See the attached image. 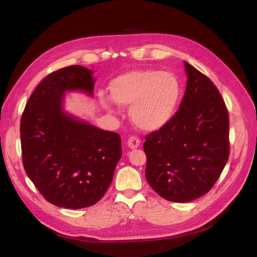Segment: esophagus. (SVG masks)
<instances>
[{"mask_svg":"<svg viewBox=\"0 0 257 257\" xmlns=\"http://www.w3.org/2000/svg\"><path fill=\"white\" fill-rule=\"evenodd\" d=\"M140 143H141V140H140L138 137H136V136H132V137L127 140L128 148H130V149H133V150H135V149L139 148Z\"/></svg>","mask_w":257,"mask_h":257,"instance_id":"obj_1","label":"esophagus"}]
</instances>
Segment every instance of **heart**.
I'll return each instance as SVG.
<instances>
[{
	"label": "heart",
	"mask_w": 257,
	"mask_h": 257,
	"mask_svg": "<svg viewBox=\"0 0 257 257\" xmlns=\"http://www.w3.org/2000/svg\"><path fill=\"white\" fill-rule=\"evenodd\" d=\"M109 93L115 102L131 106L134 124L148 132L160 130L172 120L182 96V85L172 73L156 69H136L109 81ZM102 106L115 111V103L99 95Z\"/></svg>",
	"instance_id": "obj_1"
}]
</instances>
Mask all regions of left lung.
I'll return each instance as SVG.
<instances>
[{"label": "left lung", "instance_id": "1", "mask_svg": "<svg viewBox=\"0 0 257 257\" xmlns=\"http://www.w3.org/2000/svg\"><path fill=\"white\" fill-rule=\"evenodd\" d=\"M187 87L167 124L145 137V178L163 199L185 203L208 192L229 158V115L215 84L184 62Z\"/></svg>", "mask_w": 257, "mask_h": 257}]
</instances>
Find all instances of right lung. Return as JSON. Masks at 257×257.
Returning <instances> with one entry per match:
<instances>
[{"label":"right lung","mask_w":257,"mask_h":257,"mask_svg":"<svg viewBox=\"0 0 257 257\" xmlns=\"http://www.w3.org/2000/svg\"><path fill=\"white\" fill-rule=\"evenodd\" d=\"M92 73L81 66L50 73L29 97L21 118L25 172L48 202L64 208L80 209L98 202L122 155L117 133L63 112L66 91L93 95Z\"/></svg>","instance_id":"add662e5"}]
</instances>
